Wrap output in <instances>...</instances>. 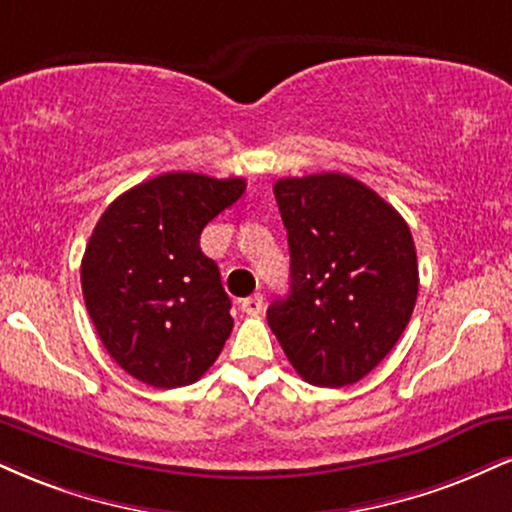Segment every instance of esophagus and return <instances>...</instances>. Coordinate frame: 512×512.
I'll use <instances>...</instances> for the list:
<instances>
[{"label": "esophagus", "mask_w": 512, "mask_h": 512, "mask_svg": "<svg viewBox=\"0 0 512 512\" xmlns=\"http://www.w3.org/2000/svg\"><path fill=\"white\" fill-rule=\"evenodd\" d=\"M262 307H264V298H262V293H255V295H250V298H243V300H240V310H243L245 315H250V317H257V315H260Z\"/></svg>", "instance_id": "34e87169"}]
</instances>
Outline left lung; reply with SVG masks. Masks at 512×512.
I'll list each match as a JSON object with an SVG mask.
<instances>
[{"instance_id":"obj_1","label":"left lung","mask_w":512,"mask_h":512,"mask_svg":"<svg viewBox=\"0 0 512 512\" xmlns=\"http://www.w3.org/2000/svg\"><path fill=\"white\" fill-rule=\"evenodd\" d=\"M291 291L267 322L307 384H355L391 353L415 310L412 233L384 197L353 176L279 178Z\"/></svg>"}]
</instances>
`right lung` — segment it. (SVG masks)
I'll return each instance as SVG.
<instances>
[{"label":"right lung","instance_id":"obj_1","mask_svg":"<svg viewBox=\"0 0 512 512\" xmlns=\"http://www.w3.org/2000/svg\"><path fill=\"white\" fill-rule=\"evenodd\" d=\"M243 193V178L171 171L97 221L80 264L85 307L116 365L143 384H193L231 336V300L200 233Z\"/></svg>","mask_w":512,"mask_h":512}]
</instances>
